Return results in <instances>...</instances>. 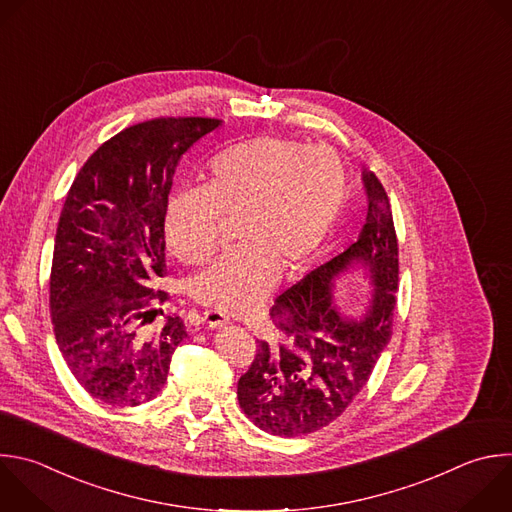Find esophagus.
Returning a JSON list of instances; mask_svg holds the SVG:
<instances>
[{
  "label": "esophagus",
  "instance_id": "obj_1",
  "mask_svg": "<svg viewBox=\"0 0 512 512\" xmlns=\"http://www.w3.org/2000/svg\"><path fill=\"white\" fill-rule=\"evenodd\" d=\"M205 323L211 327V329H221L229 323V319L219 313V311H205Z\"/></svg>",
  "mask_w": 512,
  "mask_h": 512
}]
</instances>
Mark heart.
Masks as SVG:
<instances>
[{
    "label": "heart",
    "instance_id": "b5f03b06",
    "mask_svg": "<svg viewBox=\"0 0 512 512\" xmlns=\"http://www.w3.org/2000/svg\"><path fill=\"white\" fill-rule=\"evenodd\" d=\"M348 193L342 160L287 136H257L219 152L205 189L170 197L166 245L199 265L217 247L219 225L235 219L237 249L189 279V295L223 313L251 311L275 285L297 275L329 235Z\"/></svg>",
    "mask_w": 512,
    "mask_h": 512
}]
</instances>
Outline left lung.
<instances>
[{"label":"left lung","mask_w":512,"mask_h":512,"mask_svg":"<svg viewBox=\"0 0 512 512\" xmlns=\"http://www.w3.org/2000/svg\"><path fill=\"white\" fill-rule=\"evenodd\" d=\"M366 225L356 243L275 299L269 315L281 344L259 342L237 384L245 416L273 436L317 432L342 416L368 384L392 335L398 291V239L388 195L372 170H362ZM360 266L375 289L362 316H344L332 283Z\"/></svg>","instance_id":"8db88e82"}]
</instances>
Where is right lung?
I'll return each instance as SVG.
<instances>
[{"label":"right lung","mask_w":512,"mask_h":512,"mask_svg":"<svg viewBox=\"0 0 512 512\" xmlns=\"http://www.w3.org/2000/svg\"><path fill=\"white\" fill-rule=\"evenodd\" d=\"M217 118H154L106 140L76 175L56 231L50 313L78 384L108 406H138L164 388L187 337L183 319L152 325L168 295L164 215L181 156Z\"/></svg>","instance_id":"add662e5"}]
</instances>
